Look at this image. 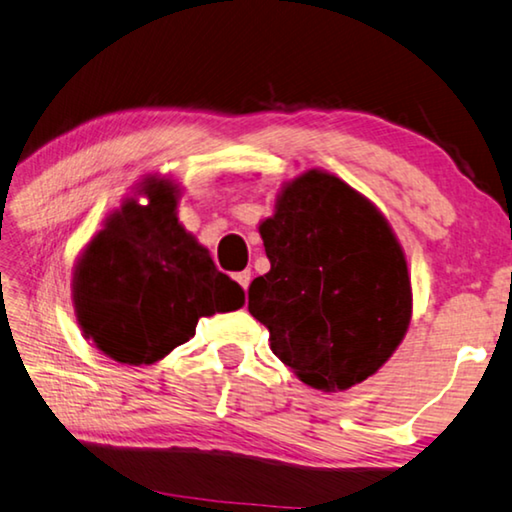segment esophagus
I'll list each match as a JSON object with an SVG mask.
<instances>
[{"label":"esophagus","mask_w":512,"mask_h":512,"mask_svg":"<svg viewBox=\"0 0 512 512\" xmlns=\"http://www.w3.org/2000/svg\"><path fill=\"white\" fill-rule=\"evenodd\" d=\"M235 281H238L240 286L247 290V288H249V283H251V270H245V272H238V274H235Z\"/></svg>","instance_id":"esophagus-1"}]
</instances>
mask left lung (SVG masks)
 <instances>
[{
	"label": "left lung",
	"mask_w": 512,
	"mask_h": 512,
	"mask_svg": "<svg viewBox=\"0 0 512 512\" xmlns=\"http://www.w3.org/2000/svg\"><path fill=\"white\" fill-rule=\"evenodd\" d=\"M270 272L249 313L304 384L343 391L387 364L412 320L405 251L375 203L329 171L283 183L258 226Z\"/></svg>",
	"instance_id": "obj_1"
}]
</instances>
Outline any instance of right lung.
Wrapping results in <instances>:
<instances>
[{"label":"right lung","mask_w":512,"mask_h":512,"mask_svg":"<svg viewBox=\"0 0 512 512\" xmlns=\"http://www.w3.org/2000/svg\"><path fill=\"white\" fill-rule=\"evenodd\" d=\"M82 249L73 306L82 334L119 364H155L190 341L203 316L235 311L245 290L178 222L180 187L146 176Z\"/></svg>","instance_id":"1"}]
</instances>
